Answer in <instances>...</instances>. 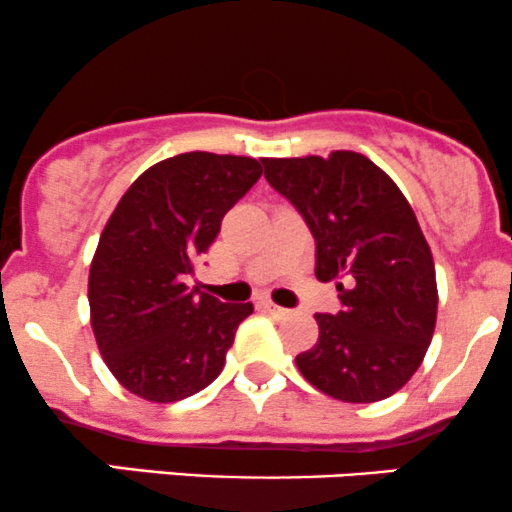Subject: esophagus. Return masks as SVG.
<instances>
[{
  "label": "esophagus",
  "instance_id": "obj_1",
  "mask_svg": "<svg viewBox=\"0 0 512 512\" xmlns=\"http://www.w3.org/2000/svg\"><path fill=\"white\" fill-rule=\"evenodd\" d=\"M263 309H266L268 314H273L275 319H283V317H287V314H290V309H285V307H278V304L275 302H263Z\"/></svg>",
  "mask_w": 512,
  "mask_h": 512
}]
</instances>
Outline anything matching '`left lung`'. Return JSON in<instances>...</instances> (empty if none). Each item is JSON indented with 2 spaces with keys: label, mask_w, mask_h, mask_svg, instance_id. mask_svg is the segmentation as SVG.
<instances>
[{
  "label": "left lung",
  "mask_w": 512,
  "mask_h": 512,
  "mask_svg": "<svg viewBox=\"0 0 512 512\" xmlns=\"http://www.w3.org/2000/svg\"><path fill=\"white\" fill-rule=\"evenodd\" d=\"M317 241V278L338 280L341 312L295 358L304 380L350 404L399 392L426 358L438 317L435 263L409 200L358 152L261 159Z\"/></svg>",
  "instance_id": "obj_1"
}]
</instances>
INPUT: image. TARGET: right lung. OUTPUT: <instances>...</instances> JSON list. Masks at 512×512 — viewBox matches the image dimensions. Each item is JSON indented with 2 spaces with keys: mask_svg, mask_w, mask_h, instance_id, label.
I'll use <instances>...</instances> for the list:
<instances>
[{
  "mask_svg": "<svg viewBox=\"0 0 512 512\" xmlns=\"http://www.w3.org/2000/svg\"><path fill=\"white\" fill-rule=\"evenodd\" d=\"M261 174L251 157L176 154L137 176L108 217L89 271L91 329L108 370L140 399L181 401L225 367L254 304L220 302L186 278Z\"/></svg>",
  "mask_w": 512,
  "mask_h": 512,
  "instance_id": "right-lung-1",
  "label": "right lung"
}]
</instances>
